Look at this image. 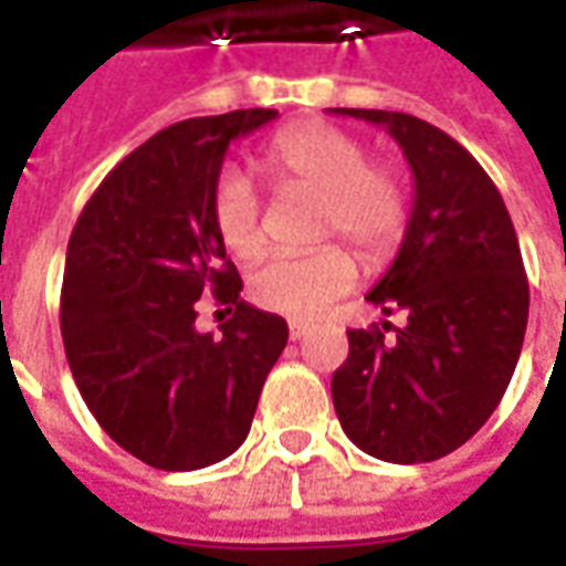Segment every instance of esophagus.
I'll list each match as a JSON object with an SVG mask.
<instances>
[{
	"mask_svg": "<svg viewBox=\"0 0 566 566\" xmlns=\"http://www.w3.org/2000/svg\"><path fill=\"white\" fill-rule=\"evenodd\" d=\"M308 331V324H303V321H291L287 324V333H291V339H303Z\"/></svg>",
	"mask_w": 566,
	"mask_h": 566,
	"instance_id": "obj_1",
	"label": "esophagus"
}]
</instances>
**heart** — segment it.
Masks as SVG:
<instances>
[{
	"label": "heart",
	"instance_id": "heart-1",
	"mask_svg": "<svg viewBox=\"0 0 566 566\" xmlns=\"http://www.w3.org/2000/svg\"><path fill=\"white\" fill-rule=\"evenodd\" d=\"M263 166L282 190L318 197L315 239L345 235L367 263L388 260L409 223V190L385 163L369 160L364 142L331 124L306 120L275 133ZM211 223L223 248L254 260L266 248L263 202L245 175L223 169L211 187ZM355 258L343 245H321L296 258H272L251 275V300L266 312L312 318L352 291Z\"/></svg>",
	"mask_w": 566,
	"mask_h": 566
}]
</instances>
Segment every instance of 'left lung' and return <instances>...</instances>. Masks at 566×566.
Here are the masks:
<instances>
[{
    "label": "left lung",
    "mask_w": 566,
    "mask_h": 566,
    "mask_svg": "<svg viewBox=\"0 0 566 566\" xmlns=\"http://www.w3.org/2000/svg\"><path fill=\"white\" fill-rule=\"evenodd\" d=\"M333 115L388 129L416 178L403 245L367 294L403 324L348 331L333 406L373 458L437 461L491 418L522 355L531 294L515 227L485 169L439 127L379 108Z\"/></svg>",
    "instance_id": "8db88e82"
}]
</instances>
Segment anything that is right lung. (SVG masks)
<instances>
[{
    "instance_id": "right-lung-1",
    "label": "right lung",
    "mask_w": 566,
    "mask_h": 566,
    "mask_svg": "<svg viewBox=\"0 0 566 566\" xmlns=\"http://www.w3.org/2000/svg\"><path fill=\"white\" fill-rule=\"evenodd\" d=\"M275 108L190 117L117 163L72 230L60 331L84 403L117 446L185 473L245 442L287 324L239 300L242 279L211 223L230 142ZM211 290L237 306L221 337L196 331Z\"/></svg>"
}]
</instances>
